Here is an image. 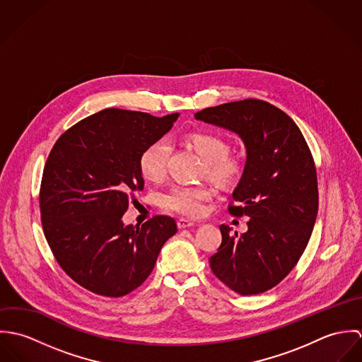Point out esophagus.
<instances>
[{
  "label": "esophagus",
  "instance_id": "esophagus-1",
  "mask_svg": "<svg viewBox=\"0 0 362 362\" xmlns=\"http://www.w3.org/2000/svg\"><path fill=\"white\" fill-rule=\"evenodd\" d=\"M177 226H178V228H188V227H192V226H195V223L192 221V220H187V218H180L178 221H177Z\"/></svg>",
  "mask_w": 362,
  "mask_h": 362
}]
</instances>
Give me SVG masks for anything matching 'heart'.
<instances>
[{
    "label": "heart",
    "instance_id": "b5f03b06",
    "mask_svg": "<svg viewBox=\"0 0 362 362\" xmlns=\"http://www.w3.org/2000/svg\"><path fill=\"white\" fill-rule=\"evenodd\" d=\"M191 148L205 161L206 175L218 187H230L240 181L244 174V163L230 157V144L211 132H192L187 136ZM171 146L165 138L151 142L139 157V168L146 180L158 181L164 177ZM211 198V191L204 187H174L163 195L161 205L170 211L197 217L202 213L204 204Z\"/></svg>",
    "mask_w": 362,
    "mask_h": 362
}]
</instances>
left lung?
I'll return each instance as SVG.
<instances>
[{
  "mask_svg": "<svg viewBox=\"0 0 362 362\" xmlns=\"http://www.w3.org/2000/svg\"><path fill=\"white\" fill-rule=\"evenodd\" d=\"M197 119L226 128L244 142V174L233 192L248 216L238 235L220 226L221 245L210 257L216 277L241 296H255L279 284L305 251L317 213L316 170L297 124L280 108L247 99L209 107Z\"/></svg>",
  "mask_w": 362,
  "mask_h": 362,
  "instance_id": "8db88e82",
  "label": "left lung"
}]
</instances>
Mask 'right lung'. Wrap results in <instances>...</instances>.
<instances>
[{"instance_id": "obj_1", "label": "right lung", "mask_w": 362, "mask_h": 362, "mask_svg": "<svg viewBox=\"0 0 362 362\" xmlns=\"http://www.w3.org/2000/svg\"><path fill=\"white\" fill-rule=\"evenodd\" d=\"M178 115L105 108L55 142L40 188L42 224L58 264L83 288L127 296L148 279L161 247L177 233L168 216L141 227L124 224L122 216L132 192L144 189L141 153Z\"/></svg>"}]
</instances>
